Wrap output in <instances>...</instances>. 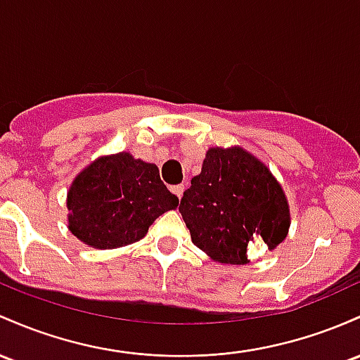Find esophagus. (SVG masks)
<instances>
[{
    "label": "esophagus",
    "instance_id": "34e87169",
    "mask_svg": "<svg viewBox=\"0 0 360 360\" xmlns=\"http://www.w3.org/2000/svg\"><path fill=\"white\" fill-rule=\"evenodd\" d=\"M171 189H172L174 195L177 196V198H181V196H183V193H184V184H176V186H172Z\"/></svg>",
    "mask_w": 360,
    "mask_h": 360
}]
</instances>
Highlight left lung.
<instances>
[{
    "label": "left lung",
    "mask_w": 360,
    "mask_h": 360,
    "mask_svg": "<svg viewBox=\"0 0 360 360\" xmlns=\"http://www.w3.org/2000/svg\"><path fill=\"white\" fill-rule=\"evenodd\" d=\"M179 212L195 246L227 264L250 263L252 244L274 250L290 225L282 186L266 165L239 147L208 150Z\"/></svg>",
    "instance_id": "left-lung-1"
}]
</instances>
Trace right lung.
Segmentation results:
<instances>
[{"label":"right lung","mask_w":360,"mask_h":360,"mask_svg":"<svg viewBox=\"0 0 360 360\" xmlns=\"http://www.w3.org/2000/svg\"><path fill=\"white\" fill-rule=\"evenodd\" d=\"M66 205L71 234L97 250H114L140 240L179 198L162 183L155 164L121 152L78 174Z\"/></svg>","instance_id":"add662e5"}]
</instances>
